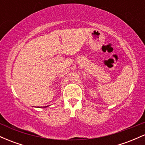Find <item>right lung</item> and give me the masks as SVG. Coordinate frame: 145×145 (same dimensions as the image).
I'll return each instance as SVG.
<instances>
[{"label": "right lung", "mask_w": 145, "mask_h": 145, "mask_svg": "<svg viewBox=\"0 0 145 145\" xmlns=\"http://www.w3.org/2000/svg\"><path fill=\"white\" fill-rule=\"evenodd\" d=\"M46 107H47V106H46V107H44V108H46Z\"/></svg>", "instance_id": "right-lung-1"}]
</instances>
